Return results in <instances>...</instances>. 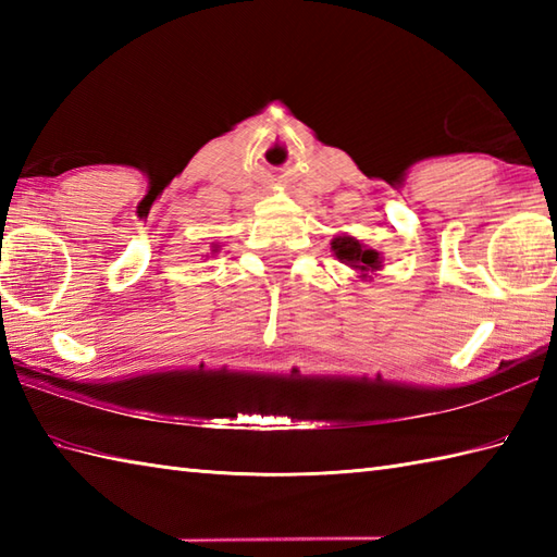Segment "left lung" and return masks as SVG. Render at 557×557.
<instances>
[{
    "instance_id": "obj_1",
    "label": "left lung",
    "mask_w": 557,
    "mask_h": 557,
    "mask_svg": "<svg viewBox=\"0 0 557 557\" xmlns=\"http://www.w3.org/2000/svg\"><path fill=\"white\" fill-rule=\"evenodd\" d=\"M335 258L339 263H345L349 270H354V277L359 282H373L377 272L383 270V253L375 251L369 244L351 234H337L333 242H330Z\"/></svg>"
}]
</instances>
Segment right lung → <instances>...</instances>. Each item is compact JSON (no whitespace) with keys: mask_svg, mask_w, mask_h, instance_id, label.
<instances>
[{"mask_svg":"<svg viewBox=\"0 0 557 557\" xmlns=\"http://www.w3.org/2000/svg\"><path fill=\"white\" fill-rule=\"evenodd\" d=\"M218 251H220V246L215 244V246H212V253H218Z\"/></svg>","mask_w":557,"mask_h":557,"instance_id":"add662e5","label":"right lung"}]
</instances>
